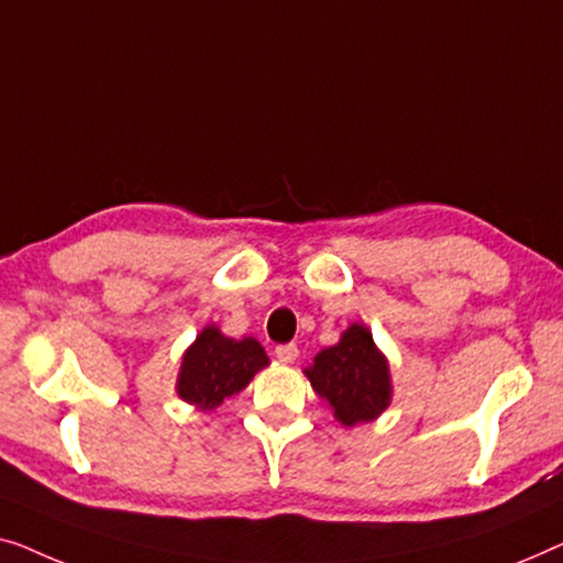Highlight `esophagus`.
I'll list each match as a JSON object with an SVG mask.
<instances>
[{"mask_svg": "<svg viewBox=\"0 0 563 563\" xmlns=\"http://www.w3.org/2000/svg\"><path fill=\"white\" fill-rule=\"evenodd\" d=\"M275 357L280 362H292L298 357V346L296 344H278L275 346Z\"/></svg>", "mask_w": 563, "mask_h": 563, "instance_id": "1", "label": "esophagus"}]
</instances>
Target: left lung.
<instances>
[{
	"mask_svg": "<svg viewBox=\"0 0 563 563\" xmlns=\"http://www.w3.org/2000/svg\"><path fill=\"white\" fill-rule=\"evenodd\" d=\"M306 375L344 426L372 421L390 406L387 362L369 331L360 323L344 331L342 342L316 354L313 367H308Z\"/></svg>",
	"mask_w": 563,
	"mask_h": 563,
	"instance_id": "8db88e82",
	"label": "left lung"
}]
</instances>
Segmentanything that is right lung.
Here are the masks:
<instances>
[{
  "instance_id": "add662e5",
  "label": "right lung",
  "mask_w": 563,
  "mask_h": 563,
  "mask_svg": "<svg viewBox=\"0 0 563 563\" xmlns=\"http://www.w3.org/2000/svg\"><path fill=\"white\" fill-rule=\"evenodd\" d=\"M267 364V354L255 339H229L217 327H206L186 352L178 375V395L199 408H217L229 395L240 393Z\"/></svg>"
}]
</instances>
